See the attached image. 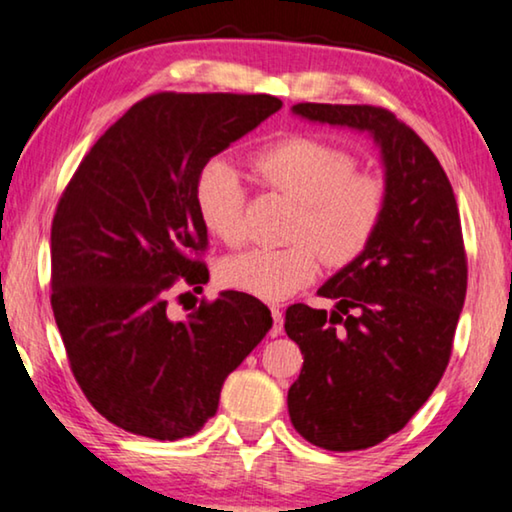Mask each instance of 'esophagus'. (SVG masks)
Wrapping results in <instances>:
<instances>
[{"mask_svg":"<svg viewBox=\"0 0 512 512\" xmlns=\"http://www.w3.org/2000/svg\"><path fill=\"white\" fill-rule=\"evenodd\" d=\"M270 311H272V321H274L270 335L279 337L281 330H284V311H281L279 305H270Z\"/></svg>","mask_w":512,"mask_h":512,"instance_id":"esophagus-1","label":"esophagus"}]
</instances>
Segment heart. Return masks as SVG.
Wrapping results in <instances>:
<instances>
[{"label": "heart", "mask_w": 512, "mask_h": 512, "mask_svg": "<svg viewBox=\"0 0 512 512\" xmlns=\"http://www.w3.org/2000/svg\"><path fill=\"white\" fill-rule=\"evenodd\" d=\"M254 168L270 189L298 203L281 249H249L226 258L219 279L226 288L261 300H286L314 284L323 258L346 268L369 249L388 212V184L358 170L346 147L316 136H288L256 152ZM247 191L240 170L212 159L196 180V207L214 238L238 247L247 238Z\"/></svg>", "instance_id": "1"}]
</instances>
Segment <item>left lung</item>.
Segmentation results:
<instances>
[{
	"instance_id": "8db88e82",
	"label": "left lung",
	"mask_w": 512,
	"mask_h": 512,
	"mask_svg": "<svg viewBox=\"0 0 512 512\" xmlns=\"http://www.w3.org/2000/svg\"><path fill=\"white\" fill-rule=\"evenodd\" d=\"M307 120L369 131L381 145L388 212L358 261L318 288L337 309L291 305L286 335L302 369L288 416L318 448L365 450L406 427L453 353L466 251L446 170L409 124L381 106L298 103Z\"/></svg>"
}]
</instances>
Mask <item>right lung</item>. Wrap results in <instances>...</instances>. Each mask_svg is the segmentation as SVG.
Segmentation results:
<instances>
[{"label": "right lung", "instance_id": "right-lung-1", "mask_svg": "<svg viewBox=\"0 0 512 512\" xmlns=\"http://www.w3.org/2000/svg\"><path fill=\"white\" fill-rule=\"evenodd\" d=\"M279 108L270 94H150L96 140L62 191L50 228L55 323L87 402L131 434H196L217 413L226 376L272 328L270 309L238 291L170 321L168 293L201 291L210 277L201 168Z\"/></svg>", "mask_w": 512, "mask_h": 512}]
</instances>
